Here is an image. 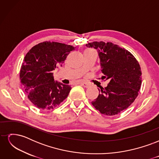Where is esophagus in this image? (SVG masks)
I'll return each instance as SVG.
<instances>
[{
    "instance_id": "34e87169",
    "label": "esophagus",
    "mask_w": 159,
    "mask_h": 159,
    "mask_svg": "<svg viewBox=\"0 0 159 159\" xmlns=\"http://www.w3.org/2000/svg\"><path fill=\"white\" fill-rule=\"evenodd\" d=\"M78 84L84 86V87H85V88H89V85L88 84H86V83H85V82H81V81H80V82H79Z\"/></svg>"
}]
</instances>
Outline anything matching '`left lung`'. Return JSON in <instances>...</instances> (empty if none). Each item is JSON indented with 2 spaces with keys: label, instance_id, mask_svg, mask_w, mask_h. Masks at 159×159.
I'll return each instance as SVG.
<instances>
[{
  "label": "left lung",
  "instance_id": "obj_1",
  "mask_svg": "<svg viewBox=\"0 0 159 159\" xmlns=\"http://www.w3.org/2000/svg\"><path fill=\"white\" fill-rule=\"evenodd\" d=\"M86 46L98 50L102 79L109 81L107 87L99 86L98 97L91 104L102 114L117 115L138 96L141 86L140 65L131 52L111 42H93Z\"/></svg>",
  "mask_w": 159,
  "mask_h": 159
}]
</instances>
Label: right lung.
<instances>
[{
    "mask_svg": "<svg viewBox=\"0 0 159 159\" xmlns=\"http://www.w3.org/2000/svg\"><path fill=\"white\" fill-rule=\"evenodd\" d=\"M75 48L56 42L39 43L28 52L20 71V82L30 102L43 110L56 108L68 98L69 85L55 81L53 71L62 66Z\"/></svg>",
    "mask_w": 159,
    "mask_h": 159,
    "instance_id": "1",
    "label": "right lung"
}]
</instances>
